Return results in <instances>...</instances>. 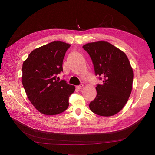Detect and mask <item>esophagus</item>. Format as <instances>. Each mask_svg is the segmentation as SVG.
<instances>
[{
	"mask_svg": "<svg viewBox=\"0 0 155 155\" xmlns=\"http://www.w3.org/2000/svg\"><path fill=\"white\" fill-rule=\"evenodd\" d=\"M83 86H84L83 84H80L79 85H77V88L78 89H81V88H82L83 87Z\"/></svg>",
	"mask_w": 155,
	"mask_h": 155,
	"instance_id": "esophagus-1",
	"label": "esophagus"
}]
</instances>
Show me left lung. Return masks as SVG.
Instances as JSON below:
<instances>
[{
    "label": "left lung",
    "instance_id": "obj_1",
    "mask_svg": "<svg viewBox=\"0 0 155 155\" xmlns=\"http://www.w3.org/2000/svg\"><path fill=\"white\" fill-rule=\"evenodd\" d=\"M83 48L92 60L95 75L103 80L97 85V95L89 107L101 116L115 115L124 107L132 91L133 71L127 57L104 41L87 43Z\"/></svg>",
    "mask_w": 155,
    "mask_h": 155
}]
</instances>
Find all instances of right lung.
<instances>
[{
	"instance_id": "right-lung-1",
	"label": "right lung",
	"mask_w": 155,
	"mask_h": 155,
	"mask_svg": "<svg viewBox=\"0 0 155 155\" xmlns=\"http://www.w3.org/2000/svg\"><path fill=\"white\" fill-rule=\"evenodd\" d=\"M70 45L53 41L31 52L22 64V82L29 100L45 115H56L67 110L75 86L59 81L63 60Z\"/></svg>"
}]
</instances>
